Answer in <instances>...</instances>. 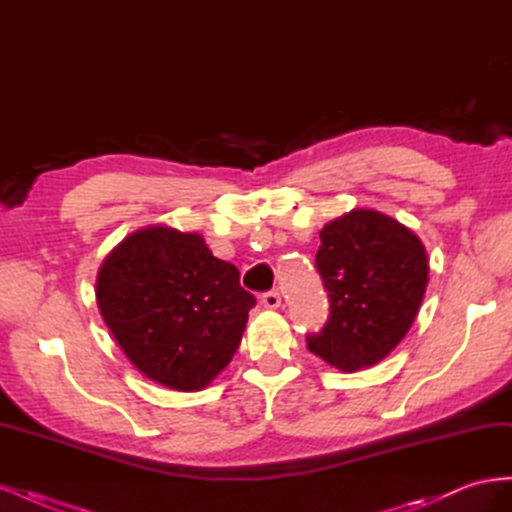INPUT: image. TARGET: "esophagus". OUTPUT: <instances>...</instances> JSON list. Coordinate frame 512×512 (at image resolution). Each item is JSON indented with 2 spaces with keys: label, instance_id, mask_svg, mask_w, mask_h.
<instances>
[{
  "label": "esophagus",
  "instance_id": "obj_1",
  "mask_svg": "<svg viewBox=\"0 0 512 512\" xmlns=\"http://www.w3.org/2000/svg\"><path fill=\"white\" fill-rule=\"evenodd\" d=\"M260 305L265 307V309H277L282 305V297H280V292L277 290H269V292H265L260 297Z\"/></svg>",
  "mask_w": 512,
  "mask_h": 512
}]
</instances>
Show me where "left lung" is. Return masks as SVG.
<instances>
[{"label": "left lung", "mask_w": 512, "mask_h": 512, "mask_svg": "<svg viewBox=\"0 0 512 512\" xmlns=\"http://www.w3.org/2000/svg\"><path fill=\"white\" fill-rule=\"evenodd\" d=\"M316 269L331 312L307 335V348L342 371L376 365L404 339L429 280L421 239L374 209H354L320 230Z\"/></svg>", "instance_id": "8db88e82"}]
</instances>
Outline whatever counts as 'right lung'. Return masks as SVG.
Masks as SVG:
<instances>
[{"label": "right lung", "mask_w": 512, "mask_h": 512, "mask_svg": "<svg viewBox=\"0 0 512 512\" xmlns=\"http://www.w3.org/2000/svg\"><path fill=\"white\" fill-rule=\"evenodd\" d=\"M96 299L134 367L175 391H200L220 374L256 305L235 265L198 232L168 226L136 230L106 256Z\"/></svg>", "instance_id": "right-lung-1"}]
</instances>
